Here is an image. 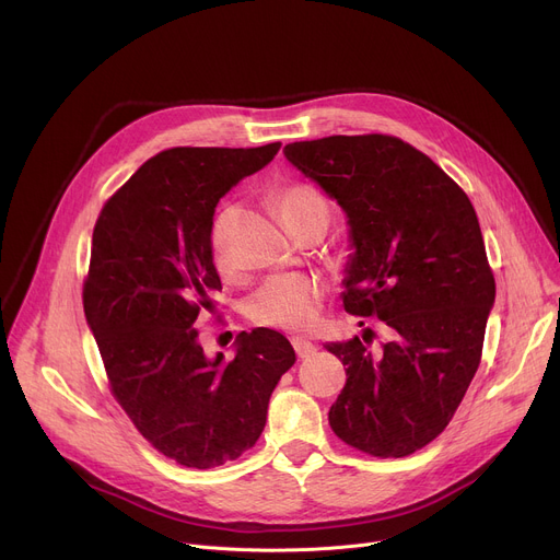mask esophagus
Segmentation results:
<instances>
[{"instance_id":"esophagus-1","label":"esophagus","mask_w":560,"mask_h":560,"mask_svg":"<svg viewBox=\"0 0 560 560\" xmlns=\"http://www.w3.org/2000/svg\"><path fill=\"white\" fill-rule=\"evenodd\" d=\"M292 347H294L296 358H311V355H315V351H317V347H315L313 342L304 340V338H294V340H292Z\"/></svg>"}]
</instances>
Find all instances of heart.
I'll return each mask as SVG.
<instances>
[{
	"label": "heart",
	"mask_w": 560,
	"mask_h": 560,
	"mask_svg": "<svg viewBox=\"0 0 560 560\" xmlns=\"http://www.w3.org/2000/svg\"><path fill=\"white\" fill-rule=\"evenodd\" d=\"M277 207L285 228L292 230L311 215H326V200L306 184H290L277 194ZM238 218L236 205L220 207L211 225V256L218 272L236 275L232 256V230ZM324 302V283L311 275H277L260 285L247 302V315L260 324L283 330H308L317 324Z\"/></svg>",
	"instance_id": "obj_1"
}]
</instances>
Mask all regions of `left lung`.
<instances>
[{
	"label": "left lung",
	"instance_id": "8db88e82",
	"mask_svg": "<svg viewBox=\"0 0 560 560\" xmlns=\"http://www.w3.org/2000/svg\"><path fill=\"white\" fill-rule=\"evenodd\" d=\"M283 155L347 215L345 311L389 326L381 351L366 347L371 328L362 340L324 345L347 366L328 423L362 453L412 455L451 423L495 304L475 209L396 137L332 135L288 143Z\"/></svg>",
	"mask_w": 560,
	"mask_h": 560
}]
</instances>
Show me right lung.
Returning a JSON list of instances; mask_svg holds the SVG:
<instances>
[{
	"label": "right lung",
	"instance_id": "right-lung-1",
	"mask_svg": "<svg viewBox=\"0 0 560 560\" xmlns=\"http://www.w3.org/2000/svg\"><path fill=\"white\" fill-rule=\"evenodd\" d=\"M279 148H171L148 160L96 220L83 288L88 326L135 428L186 468L220 466L252 448L296 360L272 328L243 330L230 362L207 358L196 328L222 290L211 256L215 207Z\"/></svg>",
	"mask_w": 560,
	"mask_h": 560
}]
</instances>
